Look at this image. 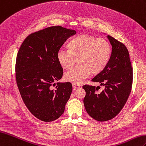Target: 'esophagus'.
<instances>
[{
	"mask_svg": "<svg viewBox=\"0 0 146 146\" xmlns=\"http://www.w3.org/2000/svg\"><path fill=\"white\" fill-rule=\"evenodd\" d=\"M73 90H76L77 88H80V85H79V84H73Z\"/></svg>",
	"mask_w": 146,
	"mask_h": 146,
	"instance_id": "obj_1",
	"label": "esophagus"
}]
</instances>
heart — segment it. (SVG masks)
<instances>
[{
	"mask_svg": "<svg viewBox=\"0 0 146 146\" xmlns=\"http://www.w3.org/2000/svg\"><path fill=\"white\" fill-rule=\"evenodd\" d=\"M67 47L68 50L58 51L56 59L65 70L72 68L77 60L78 65L64 74L65 81L74 84H81L91 74L102 72L111 56V46L108 40L89 34L74 37Z\"/></svg>",
	"mask_w": 146,
	"mask_h": 146,
	"instance_id": "obj_1",
	"label": "heart"
}]
</instances>
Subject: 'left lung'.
<instances>
[{
    "mask_svg": "<svg viewBox=\"0 0 146 146\" xmlns=\"http://www.w3.org/2000/svg\"><path fill=\"white\" fill-rule=\"evenodd\" d=\"M107 37L112 46L109 63L91 80L100 83L104 89L97 93L95 86H83L86 91L84 108L88 114L98 121L111 120L119 113L129 96L133 84V68L127 48L111 36Z\"/></svg>",
    "mask_w": 146,
    "mask_h": 146,
    "instance_id": "1",
    "label": "left lung"
}]
</instances>
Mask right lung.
<instances>
[{"label": "right lung", "instance_id": "1", "mask_svg": "<svg viewBox=\"0 0 146 146\" xmlns=\"http://www.w3.org/2000/svg\"><path fill=\"white\" fill-rule=\"evenodd\" d=\"M76 31L53 26L29 35L22 43L17 56L15 76L20 95L33 116L45 122L60 117L72 92L70 82L57 83L63 68L56 53L68 38Z\"/></svg>", "mask_w": 146, "mask_h": 146}]
</instances>
